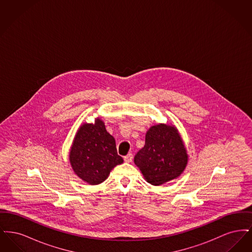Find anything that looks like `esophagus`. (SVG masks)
I'll use <instances>...</instances> for the list:
<instances>
[{"label": "esophagus", "mask_w": 252, "mask_h": 252, "mask_svg": "<svg viewBox=\"0 0 252 252\" xmlns=\"http://www.w3.org/2000/svg\"><path fill=\"white\" fill-rule=\"evenodd\" d=\"M124 159H125L126 162H131L132 159H133V155H132L131 153H129L126 156H125Z\"/></svg>", "instance_id": "34e87169"}]
</instances>
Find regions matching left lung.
Listing matches in <instances>:
<instances>
[{
  "instance_id": "8db88e82",
  "label": "left lung",
  "mask_w": 252,
  "mask_h": 252,
  "mask_svg": "<svg viewBox=\"0 0 252 252\" xmlns=\"http://www.w3.org/2000/svg\"><path fill=\"white\" fill-rule=\"evenodd\" d=\"M188 156L174 126H153L146 132L145 144L134 157L144 179L152 185H161L178 178L186 167Z\"/></svg>"
}]
</instances>
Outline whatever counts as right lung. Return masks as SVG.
<instances>
[{"label":"right lung","mask_w":252,"mask_h":252,"mask_svg":"<svg viewBox=\"0 0 252 252\" xmlns=\"http://www.w3.org/2000/svg\"><path fill=\"white\" fill-rule=\"evenodd\" d=\"M123 161L117 153L115 140L106 130L103 121L84 124L78 129L71 148L70 162L81 180L92 185L99 184Z\"/></svg>","instance_id":"obj_1"}]
</instances>
